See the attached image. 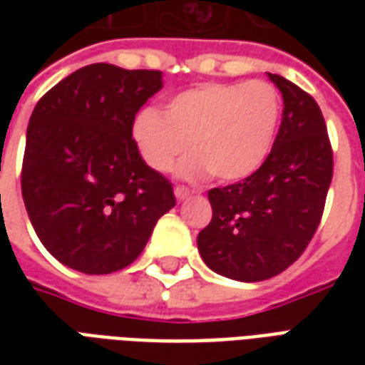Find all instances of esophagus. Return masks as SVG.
<instances>
[{
    "mask_svg": "<svg viewBox=\"0 0 365 365\" xmlns=\"http://www.w3.org/2000/svg\"><path fill=\"white\" fill-rule=\"evenodd\" d=\"M174 193H175V199H178V201H185V199L191 195V191L187 190V187H183V185H178V187L174 190Z\"/></svg>",
    "mask_w": 365,
    "mask_h": 365,
    "instance_id": "esophagus-1",
    "label": "esophagus"
}]
</instances>
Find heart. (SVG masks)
<instances>
[{
	"label": "heart",
	"mask_w": 365,
	"mask_h": 365,
	"mask_svg": "<svg viewBox=\"0 0 365 365\" xmlns=\"http://www.w3.org/2000/svg\"><path fill=\"white\" fill-rule=\"evenodd\" d=\"M282 99L268 82L203 83L174 96L164 111L143 109L133 120V143L144 164L166 174L178 158L185 180L213 174L219 182L252 175L272 152Z\"/></svg>",
	"instance_id": "obj_1"
}]
</instances>
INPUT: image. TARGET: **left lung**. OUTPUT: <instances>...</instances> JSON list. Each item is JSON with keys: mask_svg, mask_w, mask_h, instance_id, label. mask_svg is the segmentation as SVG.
Instances as JSON below:
<instances>
[{"mask_svg": "<svg viewBox=\"0 0 365 365\" xmlns=\"http://www.w3.org/2000/svg\"><path fill=\"white\" fill-rule=\"evenodd\" d=\"M283 117L272 152L246 180L209 191L213 219L197 248L209 268L237 282H264L303 254L321 222L332 148L313 97L277 74Z\"/></svg>", "mask_w": 365, "mask_h": 365, "instance_id": "obj_1", "label": "left lung"}]
</instances>
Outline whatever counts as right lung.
I'll use <instances>...</instances> for the list:
<instances>
[{"label":"right lung","mask_w":365,"mask_h":365,"mask_svg":"<svg viewBox=\"0 0 365 365\" xmlns=\"http://www.w3.org/2000/svg\"><path fill=\"white\" fill-rule=\"evenodd\" d=\"M162 83L158 70L101 62L76 70L36 103L21 191L36 237L68 268H127L175 205L172 183L144 164L130 135Z\"/></svg>","instance_id":"obj_1"}]
</instances>
